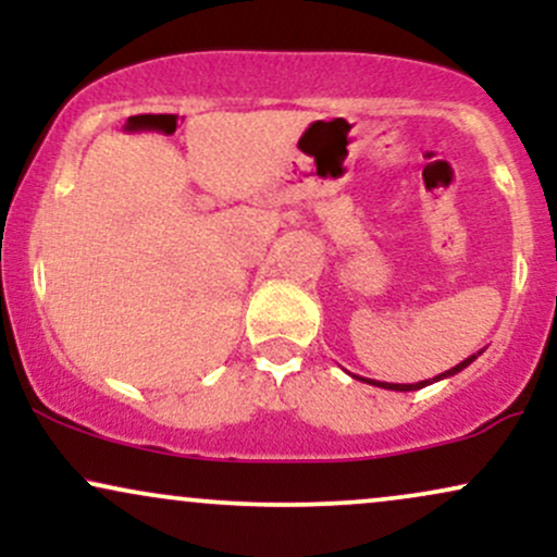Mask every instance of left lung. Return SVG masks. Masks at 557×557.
<instances>
[{
  "instance_id": "obj_1",
  "label": "left lung",
  "mask_w": 557,
  "mask_h": 557,
  "mask_svg": "<svg viewBox=\"0 0 557 557\" xmlns=\"http://www.w3.org/2000/svg\"><path fill=\"white\" fill-rule=\"evenodd\" d=\"M479 354H482V350H479ZM479 354H476V356H479ZM476 356H469V359H466V361H461V363H456V367H453V369H447V372H443V374H437V376H434V380H424V382H417V385H395V382H376V380H363V376H359V374H350V376H354V380L369 382V385H374V387H385V389H398V393H408V389H421V387L432 385V382L447 380V376H453V374L463 372V369H466V367H469V363H471V361H474V359H476Z\"/></svg>"
}]
</instances>
